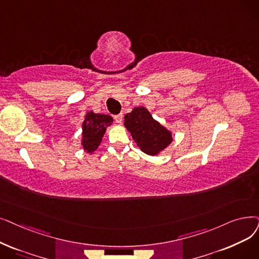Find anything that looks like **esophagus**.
<instances>
[{
    "mask_svg": "<svg viewBox=\"0 0 259 259\" xmlns=\"http://www.w3.org/2000/svg\"><path fill=\"white\" fill-rule=\"evenodd\" d=\"M122 117H123V115L120 113V114L115 115V116H114V119H115V121H116L117 123H121V121H122Z\"/></svg>",
    "mask_w": 259,
    "mask_h": 259,
    "instance_id": "obj_1",
    "label": "esophagus"
}]
</instances>
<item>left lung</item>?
<instances>
[{
	"label": "left lung",
	"mask_w": 259,
	"mask_h": 259,
	"mask_svg": "<svg viewBox=\"0 0 259 259\" xmlns=\"http://www.w3.org/2000/svg\"><path fill=\"white\" fill-rule=\"evenodd\" d=\"M125 126L145 153L155 155L172 141L171 133L153 119L149 111L137 107L125 115Z\"/></svg>",
	"instance_id": "1"
}]
</instances>
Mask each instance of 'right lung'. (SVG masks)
<instances>
[{
  "label": "right lung",
  "mask_w": 259,
  "mask_h": 259,
  "mask_svg": "<svg viewBox=\"0 0 259 259\" xmlns=\"http://www.w3.org/2000/svg\"><path fill=\"white\" fill-rule=\"evenodd\" d=\"M113 118L110 115L89 112L82 123V146L88 152L97 149L103 140L107 127L111 126Z\"/></svg>",
  "instance_id": "1"
}]
</instances>
